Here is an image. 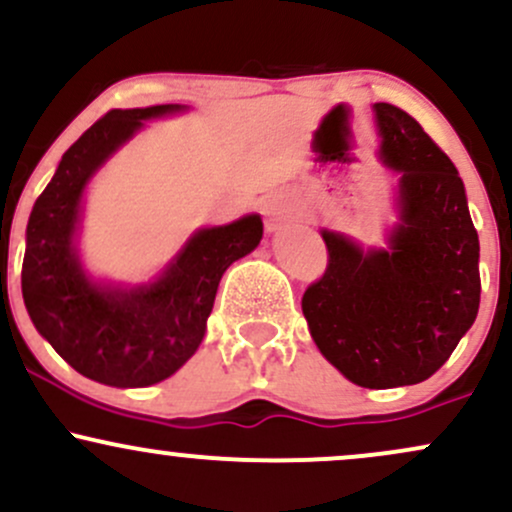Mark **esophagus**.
Here are the masks:
<instances>
[{"mask_svg":"<svg viewBox=\"0 0 512 512\" xmlns=\"http://www.w3.org/2000/svg\"><path fill=\"white\" fill-rule=\"evenodd\" d=\"M286 211H289V207H286V202L281 197H274L269 199L267 204V216L269 221H281L286 216Z\"/></svg>","mask_w":512,"mask_h":512,"instance_id":"1","label":"esophagus"}]
</instances>
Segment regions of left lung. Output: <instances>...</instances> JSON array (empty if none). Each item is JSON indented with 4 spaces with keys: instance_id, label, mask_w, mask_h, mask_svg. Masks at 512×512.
Here are the masks:
<instances>
[{
    "instance_id": "obj_1",
    "label": "left lung",
    "mask_w": 512,
    "mask_h": 512,
    "mask_svg": "<svg viewBox=\"0 0 512 512\" xmlns=\"http://www.w3.org/2000/svg\"><path fill=\"white\" fill-rule=\"evenodd\" d=\"M380 156L399 173L390 250L322 231L327 269L303 293L317 349L351 383L387 390L431 378L477 320L479 236L464 185L409 113L375 103Z\"/></svg>"
}]
</instances>
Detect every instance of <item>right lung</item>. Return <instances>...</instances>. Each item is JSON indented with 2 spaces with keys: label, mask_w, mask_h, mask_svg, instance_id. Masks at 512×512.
<instances>
[{
  "label": "right lung",
  "mask_w": 512,
  "mask_h": 512,
  "mask_svg": "<svg viewBox=\"0 0 512 512\" xmlns=\"http://www.w3.org/2000/svg\"><path fill=\"white\" fill-rule=\"evenodd\" d=\"M180 108L105 113L69 146L28 219L23 303L52 349L96 383L146 387L170 378L202 344L223 272L262 238L260 216L204 228L161 279L129 291L101 289L81 272L72 240L88 178L144 120Z\"/></svg>",
  "instance_id": "add662e5"
}]
</instances>
